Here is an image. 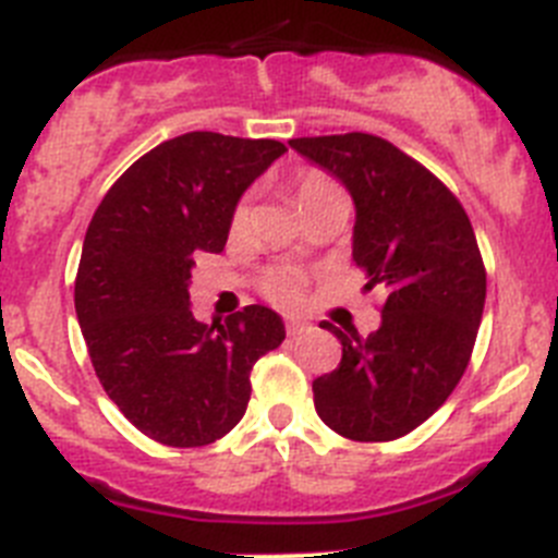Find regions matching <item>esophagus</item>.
<instances>
[{
  "instance_id": "34e87169",
  "label": "esophagus",
  "mask_w": 558,
  "mask_h": 558,
  "mask_svg": "<svg viewBox=\"0 0 558 558\" xmlns=\"http://www.w3.org/2000/svg\"><path fill=\"white\" fill-rule=\"evenodd\" d=\"M284 329H288V335H302L307 329V322H302V318H288Z\"/></svg>"
}]
</instances>
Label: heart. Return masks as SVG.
Segmentation results:
<instances>
[{"label":"heart","mask_w":558,"mask_h":558,"mask_svg":"<svg viewBox=\"0 0 558 558\" xmlns=\"http://www.w3.org/2000/svg\"><path fill=\"white\" fill-rule=\"evenodd\" d=\"M340 192L327 175L322 172H302L299 179L293 181V201L299 206V211H304L307 206H313L315 201L327 198ZM245 220H248V209L245 206H236L231 226L234 229H243ZM263 293L268 295L270 302L279 304V307H302L304 302V276L293 268H274L265 274L263 279Z\"/></svg>","instance_id":"b5f03b06"}]
</instances>
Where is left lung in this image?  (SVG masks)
<instances>
[{
  "mask_svg": "<svg viewBox=\"0 0 558 558\" xmlns=\"http://www.w3.org/2000/svg\"><path fill=\"white\" fill-rule=\"evenodd\" d=\"M290 147L354 201L352 259L386 290L368 338L338 335L343 357L313 383L315 411L352 441H393L430 418L470 366L486 268L458 198L427 167L372 133L302 136Z\"/></svg>",
  "mask_w": 558,
  "mask_h": 558,
  "instance_id": "obj_1",
  "label": "left lung"
}]
</instances>
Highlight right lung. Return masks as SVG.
Masks as SVG:
<instances>
[{
	"label": "right lung",
	"instance_id": "right-lung-1",
	"mask_svg": "<svg viewBox=\"0 0 558 558\" xmlns=\"http://www.w3.org/2000/svg\"><path fill=\"white\" fill-rule=\"evenodd\" d=\"M288 147L192 131L133 161L83 240L75 310L108 399L167 447H204L243 418L251 368L284 340L251 304L218 329L195 322V254H220L236 201Z\"/></svg>",
	"mask_w": 558,
	"mask_h": 558
}]
</instances>
